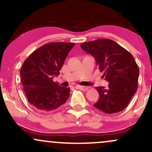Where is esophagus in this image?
<instances>
[{"instance_id": "obj_1", "label": "esophagus", "mask_w": 152, "mask_h": 152, "mask_svg": "<svg viewBox=\"0 0 152 152\" xmlns=\"http://www.w3.org/2000/svg\"><path fill=\"white\" fill-rule=\"evenodd\" d=\"M76 88H77V89H79V90H81V91H87L88 90V87L87 86H76Z\"/></svg>"}]
</instances>
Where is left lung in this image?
I'll use <instances>...</instances> for the list:
<instances>
[{"label":"left lung","instance_id":"1","mask_svg":"<svg viewBox=\"0 0 152 152\" xmlns=\"http://www.w3.org/2000/svg\"><path fill=\"white\" fill-rule=\"evenodd\" d=\"M81 48L93 56L109 86L96 87L99 99L94 107L106 113L123 111L138 88L139 69L133 56L111 39L101 38L81 43Z\"/></svg>","mask_w":152,"mask_h":152}]
</instances>
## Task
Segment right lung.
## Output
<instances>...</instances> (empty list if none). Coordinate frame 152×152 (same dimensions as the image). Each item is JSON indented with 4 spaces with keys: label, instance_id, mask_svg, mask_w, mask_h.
I'll list each match as a JSON object with an SVG mask.
<instances>
[{
    "label": "right lung",
    "instance_id": "right-lung-1",
    "mask_svg": "<svg viewBox=\"0 0 152 152\" xmlns=\"http://www.w3.org/2000/svg\"><path fill=\"white\" fill-rule=\"evenodd\" d=\"M75 43H49L28 57L20 70L21 83L28 101L36 109L49 111L63 105L69 99L70 88L53 81L60 74L68 53Z\"/></svg>",
    "mask_w": 152,
    "mask_h": 152
}]
</instances>
